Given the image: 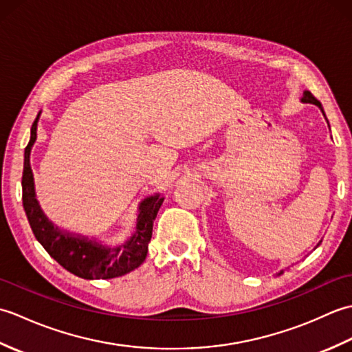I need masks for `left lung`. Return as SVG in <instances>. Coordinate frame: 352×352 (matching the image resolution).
I'll return each mask as SVG.
<instances>
[{"label":"left lung","instance_id":"left-lung-1","mask_svg":"<svg viewBox=\"0 0 352 352\" xmlns=\"http://www.w3.org/2000/svg\"><path fill=\"white\" fill-rule=\"evenodd\" d=\"M301 101H302V102H310V104H315V106H318L320 110H322V104H320V102H319V101L315 98V96H313V95H311L309 91H304ZM322 113H324V110H322ZM324 116H325V113H324ZM328 126H330V125H328ZM280 274H283V271H281ZM280 274H278V275H280Z\"/></svg>","mask_w":352,"mask_h":352}]
</instances>
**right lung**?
Instances as JSON below:
<instances>
[{"label": "right lung", "mask_w": 352, "mask_h": 352, "mask_svg": "<svg viewBox=\"0 0 352 352\" xmlns=\"http://www.w3.org/2000/svg\"><path fill=\"white\" fill-rule=\"evenodd\" d=\"M41 111L32 125V136L24 151V170H22V204L33 233L50 256L66 271L86 280H107L129 274L139 267L148 254V243L153 236V223L163 203V197L155 193L142 201L136 231L122 245L109 248L98 242L89 241L83 236H74L58 230L37 203L30 166V153L37 138V121Z\"/></svg>", "instance_id": "obj_1"}]
</instances>
